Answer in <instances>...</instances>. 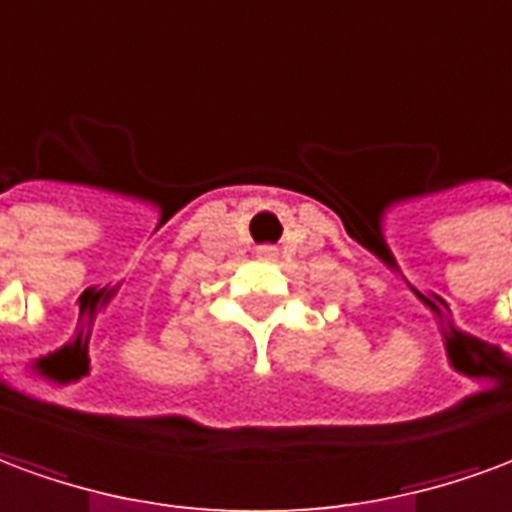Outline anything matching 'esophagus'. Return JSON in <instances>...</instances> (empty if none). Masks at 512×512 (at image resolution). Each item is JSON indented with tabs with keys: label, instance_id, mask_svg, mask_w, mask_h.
<instances>
[{
	"label": "esophagus",
	"instance_id": "34e87169",
	"mask_svg": "<svg viewBox=\"0 0 512 512\" xmlns=\"http://www.w3.org/2000/svg\"><path fill=\"white\" fill-rule=\"evenodd\" d=\"M275 248H272V245H264V248H259V256L261 259H275Z\"/></svg>",
	"mask_w": 512,
	"mask_h": 512
}]
</instances>
